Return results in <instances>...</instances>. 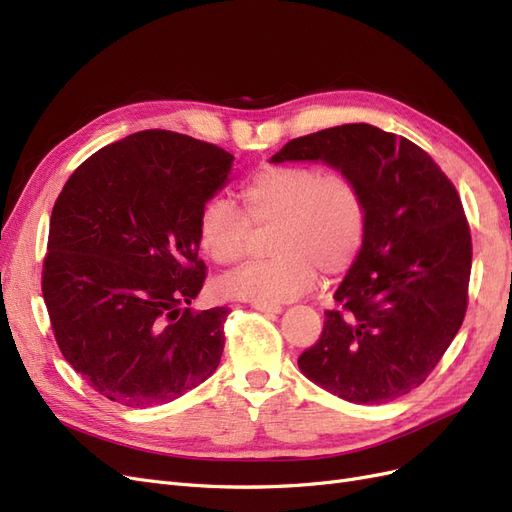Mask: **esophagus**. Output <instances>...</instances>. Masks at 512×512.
I'll return each instance as SVG.
<instances>
[{
  "label": "esophagus",
  "mask_w": 512,
  "mask_h": 512,
  "mask_svg": "<svg viewBox=\"0 0 512 512\" xmlns=\"http://www.w3.org/2000/svg\"><path fill=\"white\" fill-rule=\"evenodd\" d=\"M252 309L262 314H282V305H273V303H262V301H252Z\"/></svg>",
  "instance_id": "obj_1"
}]
</instances>
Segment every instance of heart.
<instances>
[{"instance_id": "1", "label": "heart", "mask_w": 512, "mask_h": 512, "mask_svg": "<svg viewBox=\"0 0 512 512\" xmlns=\"http://www.w3.org/2000/svg\"><path fill=\"white\" fill-rule=\"evenodd\" d=\"M246 215L228 198H211L200 211L198 241L218 265H235L254 228L275 226L269 250L275 258L252 262L218 284L224 297L286 303L312 290L320 271L342 275L359 256L367 232L361 185L344 173L318 166H269L243 185Z\"/></svg>"}]
</instances>
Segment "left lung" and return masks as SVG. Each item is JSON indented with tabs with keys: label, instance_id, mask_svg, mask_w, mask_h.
I'll return each instance as SVG.
<instances>
[{
	"label": "left lung",
	"instance_id": "1",
	"mask_svg": "<svg viewBox=\"0 0 512 512\" xmlns=\"http://www.w3.org/2000/svg\"><path fill=\"white\" fill-rule=\"evenodd\" d=\"M322 162L361 185L367 232L299 356L303 376L352 404H386L423 384L468 307L470 226L455 185L408 138L346 123L292 138L271 158Z\"/></svg>",
	"mask_w": 512,
	"mask_h": 512
}]
</instances>
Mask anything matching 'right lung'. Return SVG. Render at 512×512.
Returning <instances> with one entry per match:
<instances>
[{
    "instance_id": "right-lung-1",
    "label": "right lung",
    "mask_w": 512,
    "mask_h": 512,
    "mask_svg": "<svg viewBox=\"0 0 512 512\" xmlns=\"http://www.w3.org/2000/svg\"><path fill=\"white\" fill-rule=\"evenodd\" d=\"M232 160L192 136L136 132L87 158L55 200L42 294L57 346L121 406L166 404L220 365L228 309L179 305L203 288L200 211Z\"/></svg>"
}]
</instances>
